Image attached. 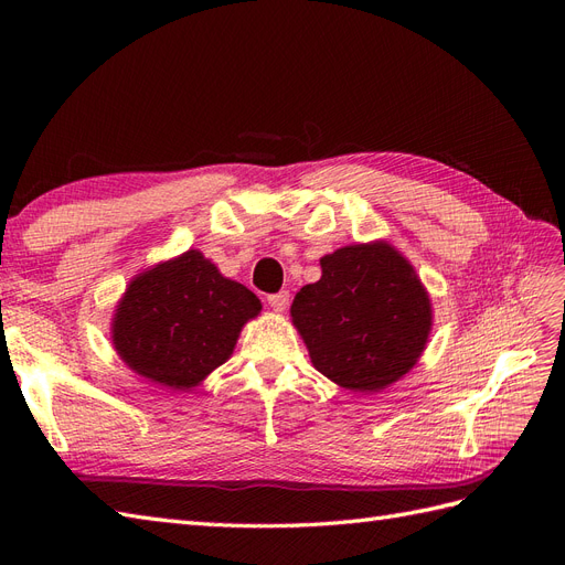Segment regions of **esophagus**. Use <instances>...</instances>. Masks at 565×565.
Returning a JSON list of instances; mask_svg holds the SVG:
<instances>
[{"label":"esophagus","instance_id":"34e87169","mask_svg":"<svg viewBox=\"0 0 565 565\" xmlns=\"http://www.w3.org/2000/svg\"><path fill=\"white\" fill-rule=\"evenodd\" d=\"M268 306L276 313H282L287 306H289V292H287V289H282V292H276V295H268Z\"/></svg>","mask_w":565,"mask_h":565}]
</instances>
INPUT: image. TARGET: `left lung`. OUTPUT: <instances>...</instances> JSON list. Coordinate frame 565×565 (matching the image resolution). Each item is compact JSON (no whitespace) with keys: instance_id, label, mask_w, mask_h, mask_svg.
Listing matches in <instances>:
<instances>
[{"instance_id":"1","label":"left lung","mask_w":565,"mask_h":565,"mask_svg":"<svg viewBox=\"0 0 565 565\" xmlns=\"http://www.w3.org/2000/svg\"><path fill=\"white\" fill-rule=\"evenodd\" d=\"M320 268V280L292 301L316 370L361 393L401 380L431 330V303L415 268L386 243L341 247L322 256Z\"/></svg>"}]
</instances>
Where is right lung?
Wrapping results in <instances>:
<instances>
[{
    "instance_id": "1",
    "label": "right lung",
    "mask_w": 565,
    "mask_h": 565,
    "mask_svg": "<svg viewBox=\"0 0 565 565\" xmlns=\"http://www.w3.org/2000/svg\"><path fill=\"white\" fill-rule=\"evenodd\" d=\"M259 311L252 289L191 249L131 280L113 344L141 377L185 391L228 361L243 324Z\"/></svg>"
}]
</instances>
